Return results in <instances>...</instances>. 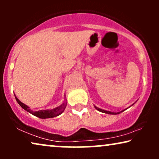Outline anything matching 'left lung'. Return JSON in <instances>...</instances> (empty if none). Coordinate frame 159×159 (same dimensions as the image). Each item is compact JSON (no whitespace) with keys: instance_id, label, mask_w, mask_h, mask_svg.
I'll return each instance as SVG.
<instances>
[{"instance_id":"8db88e82","label":"left lung","mask_w":159,"mask_h":159,"mask_svg":"<svg viewBox=\"0 0 159 159\" xmlns=\"http://www.w3.org/2000/svg\"><path fill=\"white\" fill-rule=\"evenodd\" d=\"M95 108H96V109H97L98 111H99L103 112V113H105V114H120L121 112H122V111H125V110H123V111H120V112L115 113V112H111V111H108L103 110V109H101V108H99L96 107V106H95Z\"/></svg>"}]
</instances>
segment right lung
I'll list each match as a JSON object with an SVG mask.
<instances>
[{
  "mask_svg": "<svg viewBox=\"0 0 159 159\" xmlns=\"http://www.w3.org/2000/svg\"><path fill=\"white\" fill-rule=\"evenodd\" d=\"M15 98H16L17 103H18L19 105H20L21 107H22L24 109L27 111L30 112V114H32L34 116H35L37 117H39L40 119H48V118H53V117L57 116L58 115H60L61 113L64 112V111L65 109L66 106V103L64 102V103H62L61 105L58 107L53 108V109L51 110H40L38 111H31V109H30V108L28 107L27 105L24 104L23 103L19 101V100L15 96Z\"/></svg>",
  "mask_w": 159,
  "mask_h": 159,
  "instance_id": "1",
  "label": "right lung"
}]
</instances>
